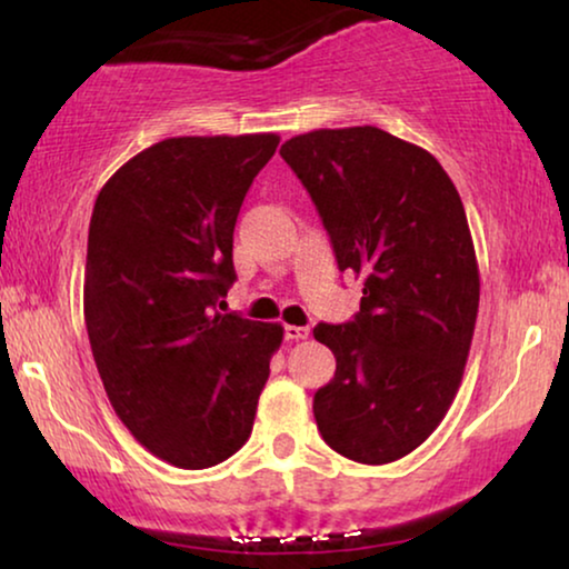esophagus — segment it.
<instances>
[{"label":"esophagus","mask_w":569,"mask_h":569,"mask_svg":"<svg viewBox=\"0 0 569 569\" xmlns=\"http://www.w3.org/2000/svg\"><path fill=\"white\" fill-rule=\"evenodd\" d=\"M308 329L306 326H292V323H287L284 326V339L287 341H300V339H308Z\"/></svg>","instance_id":"esophagus-1"}]
</instances>
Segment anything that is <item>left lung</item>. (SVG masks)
<instances>
[{
    "label": "left lung",
    "mask_w": 569,
    "mask_h": 569,
    "mask_svg": "<svg viewBox=\"0 0 569 569\" xmlns=\"http://www.w3.org/2000/svg\"><path fill=\"white\" fill-rule=\"evenodd\" d=\"M279 154L339 269L365 279L355 321L313 329L337 357L316 425L349 461H399L442 422L469 360L479 267L461 197L430 152L378 127L316 129Z\"/></svg>",
    "instance_id": "left-lung-1"
}]
</instances>
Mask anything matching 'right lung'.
<instances>
[{
	"label": "right lung",
	"instance_id": "add662e5",
	"mask_svg": "<svg viewBox=\"0 0 569 569\" xmlns=\"http://www.w3.org/2000/svg\"><path fill=\"white\" fill-rule=\"evenodd\" d=\"M277 134L170 137L100 189L84 323L108 401L152 456L222 463L251 438L282 326L220 313L232 230Z\"/></svg>",
	"mask_w": 569,
	"mask_h": 569
}]
</instances>
